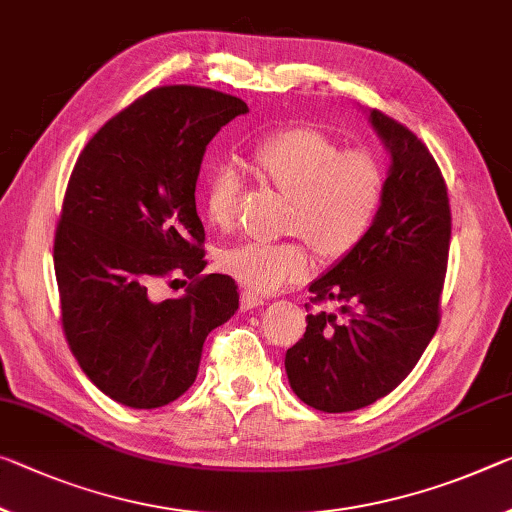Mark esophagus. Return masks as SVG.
Masks as SVG:
<instances>
[{
    "label": "esophagus",
    "mask_w": 512,
    "mask_h": 512,
    "mask_svg": "<svg viewBox=\"0 0 512 512\" xmlns=\"http://www.w3.org/2000/svg\"><path fill=\"white\" fill-rule=\"evenodd\" d=\"M259 305H264V298L262 296H257L255 291H250V289L243 291V294H241V310L243 312L255 310V307H259Z\"/></svg>",
    "instance_id": "obj_1"
}]
</instances>
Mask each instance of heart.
Wrapping results in <instances>:
<instances>
[{
  "mask_svg": "<svg viewBox=\"0 0 512 512\" xmlns=\"http://www.w3.org/2000/svg\"><path fill=\"white\" fill-rule=\"evenodd\" d=\"M250 168L289 198L285 227L303 234L323 257L339 259L367 237L383 202V170L367 152L346 150L316 129H282L255 145ZM241 175L218 161L202 182V207L216 230H230L241 196ZM221 269L257 294H273L312 271L305 241H241L218 257Z\"/></svg>",
  "mask_w": 512,
  "mask_h": 512,
  "instance_id": "heart-1",
  "label": "heart"
}]
</instances>
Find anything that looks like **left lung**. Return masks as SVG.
Listing matches in <instances>:
<instances>
[{
	"label": "left lung",
	"instance_id": "8db88e82",
	"mask_svg": "<svg viewBox=\"0 0 512 512\" xmlns=\"http://www.w3.org/2000/svg\"><path fill=\"white\" fill-rule=\"evenodd\" d=\"M369 123L389 154L383 202L367 237L312 285L339 314H307L285 355L289 385L323 412L383 399L415 367L440 321L451 209L433 154L408 127L376 109Z\"/></svg>",
	"mask_w": 512,
	"mask_h": 512
}]
</instances>
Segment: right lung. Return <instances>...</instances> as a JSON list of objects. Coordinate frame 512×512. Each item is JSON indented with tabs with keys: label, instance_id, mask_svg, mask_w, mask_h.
<instances>
[{
	"label": "right lung",
	"instance_id": "add662e5",
	"mask_svg": "<svg viewBox=\"0 0 512 512\" xmlns=\"http://www.w3.org/2000/svg\"><path fill=\"white\" fill-rule=\"evenodd\" d=\"M243 113L246 102L212 88H154L86 143L70 175L54 239L61 323L91 383L127 408L182 396L207 335L239 307L230 275L198 278L196 182L209 141ZM168 272L194 285L152 301Z\"/></svg>",
	"mask_w": 512,
	"mask_h": 512
}]
</instances>
